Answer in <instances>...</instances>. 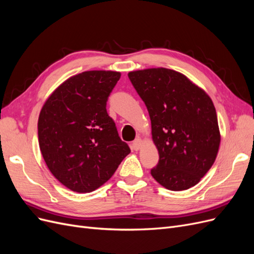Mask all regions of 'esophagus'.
Wrapping results in <instances>:
<instances>
[{"label": "esophagus", "instance_id": "obj_1", "mask_svg": "<svg viewBox=\"0 0 254 254\" xmlns=\"http://www.w3.org/2000/svg\"><path fill=\"white\" fill-rule=\"evenodd\" d=\"M141 146H142V140L137 137V139H135L132 143V148L134 150H139L141 148Z\"/></svg>", "mask_w": 254, "mask_h": 254}]
</instances>
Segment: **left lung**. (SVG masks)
<instances>
[{"instance_id": "left-lung-1", "label": "left lung", "mask_w": 254, "mask_h": 254, "mask_svg": "<svg viewBox=\"0 0 254 254\" xmlns=\"http://www.w3.org/2000/svg\"><path fill=\"white\" fill-rule=\"evenodd\" d=\"M151 121L159 162L151 176L171 190L200 181L216 159L220 134L212 99L183 74L164 67L128 74Z\"/></svg>"}]
</instances>
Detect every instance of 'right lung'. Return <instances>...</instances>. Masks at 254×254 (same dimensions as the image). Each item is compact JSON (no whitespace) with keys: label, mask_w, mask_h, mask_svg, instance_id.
Instances as JSON below:
<instances>
[{"label":"right lung","mask_w":254,"mask_h":254,"mask_svg":"<svg viewBox=\"0 0 254 254\" xmlns=\"http://www.w3.org/2000/svg\"><path fill=\"white\" fill-rule=\"evenodd\" d=\"M120 77L112 71L75 75L41 109L38 137L43 159L54 177L77 193L103 186L130 152L106 109Z\"/></svg>","instance_id":"1"}]
</instances>
